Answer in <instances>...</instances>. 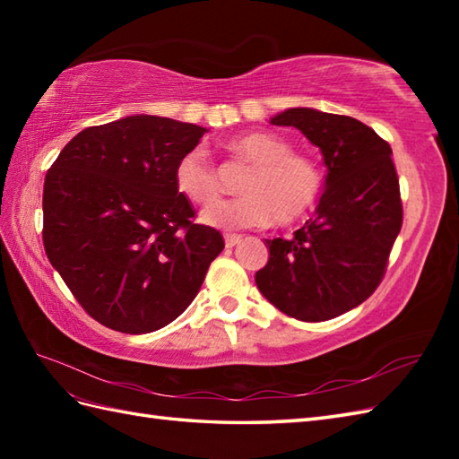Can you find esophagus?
Instances as JSON below:
<instances>
[{"mask_svg": "<svg viewBox=\"0 0 459 459\" xmlns=\"http://www.w3.org/2000/svg\"><path fill=\"white\" fill-rule=\"evenodd\" d=\"M240 240H242V237H240V235H235V232H227V235H224V245L230 247V248L237 247Z\"/></svg>", "mask_w": 459, "mask_h": 459, "instance_id": "34e87169", "label": "esophagus"}]
</instances>
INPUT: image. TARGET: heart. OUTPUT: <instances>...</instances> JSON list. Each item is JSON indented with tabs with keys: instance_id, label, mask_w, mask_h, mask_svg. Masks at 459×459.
Returning <instances> with one entry per match:
<instances>
[{
	"instance_id": "b5f03b06",
	"label": "heart",
	"mask_w": 459,
	"mask_h": 459,
	"mask_svg": "<svg viewBox=\"0 0 459 459\" xmlns=\"http://www.w3.org/2000/svg\"><path fill=\"white\" fill-rule=\"evenodd\" d=\"M224 150L250 165L240 183L242 197L221 201L201 214L217 229L260 227L274 219L294 222L317 203L324 178L314 160L291 152V145L270 132H242L224 142ZM175 185L191 203L211 204L221 197L219 173L203 150L185 152L175 163Z\"/></svg>"
}]
</instances>
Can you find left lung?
Masks as SVG:
<instances>
[{
    "label": "left lung",
    "mask_w": 459,
    "mask_h": 459,
    "mask_svg": "<svg viewBox=\"0 0 459 459\" xmlns=\"http://www.w3.org/2000/svg\"><path fill=\"white\" fill-rule=\"evenodd\" d=\"M294 126L324 153L325 191L316 219L290 240H266L256 286L299 321H327L357 307L383 280L403 227V201L388 142L351 116L290 108L270 120Z\"/></svg>",
    "instance_id": "8db88e82"
}]
</instances>
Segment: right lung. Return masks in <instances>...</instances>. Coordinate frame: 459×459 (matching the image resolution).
Returning a JSON list of instances; mask_svg holds the SVG:
<instances>
[{
  "mask_svg": "<svg viewBox=\"0 0 459 459\" xmlns=\"http://www.w3.org/2000/svg\"><path fill=\"white\" fill-rule=\"evenodd\" d=\"M201 126L128 116L68 142L47 171L43 245L76 301L99 324L150 333L199 294L222 235L195 224L175 163Z\"/></svg>",
  "mask_w": 459,
  "mask_h": 459,
  "instance_id": "obj_1",
  "label": "right lung"
}]
</instances>
